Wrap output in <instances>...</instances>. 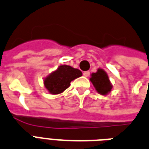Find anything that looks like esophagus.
<instances>
[{"instance_id":"obj_1","label":"esophagus","mask_w":149,"mask_h":149,"mask_svg":"<svg viewBox=\"0 0 149 149\" xmlns=\"http://www.w3.org/2000/svg\"><path fill=\"white\" fill-rule=\"evenodd\" d=\"M89 74H90V72H89L88 71H84V72H83V75L85 76V77H88V76H89Z\"/></svg>"}]
</instances>
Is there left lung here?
Segmentation results:
<instances>
[{"instance_id": "8db88e82", "label": "left lung", "mask_w": 149, "mask_h": 149, "mask_svg": "<svg viewBox=\"0 0 149 149\" xmlns=\"http://www.w3.org/2000/svg\"><path fill=\"white\" fill-rule=\"evenodd\" d=\"M90 81L97 93L101 95H106L111 92L113 85L109 81L108 74L103 69L99 68L95 73L92 74Z\"/></svg>"}]
</instances>
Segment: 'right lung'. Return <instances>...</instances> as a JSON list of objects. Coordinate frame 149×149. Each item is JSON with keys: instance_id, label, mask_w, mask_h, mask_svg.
Instances as JSON below:
<instances>
[{"instance_id": "obj_1", "label": "right lung", "mask_w": 149, "mask_h": 149, "mask_svg": "<svg viewBox=\"0 0 149 149\" xmlns=\"http://www.w3.org/2000/svg\"><path fill=\"white\" fill-rule=\"evenodd\" d=\"M81 75L82 73L78 69L69 65H61L44 78V86L50 94H60L70 86L71 81Z\"/></svg>"}]
</instances>
